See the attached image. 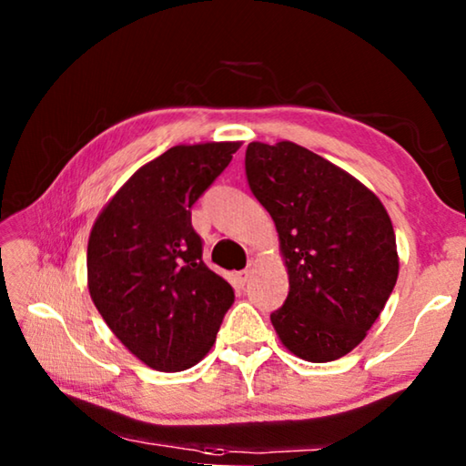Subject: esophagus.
<instances>
[{
  "mask_svg": "<svg viewBox=\"0 0 466 466\" xmlns=\"http://www.w3.org/2000/svg\"><path fill=\"white\" fill-rule=\"evenodd\" d=\"M236 278H238V281H240V283H247V281H248V278H250V265L247 267V269H242V271L236 273Z\"/></svg>",
  "mask_w": 466,
  "mask_h": 466,
  "instance_id": "1",
  "label": "esophagus"
}]
</instances>
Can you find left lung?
Returning <instances> with one entry per match:
<instances>
[{
	"instance_id": "1",
	"label": "left lung",
	"mask_w": 466,
	"mask_h": 466,
	"mask_svg": "<svg viewBox=\"0 0 466 466\" xmlns=\"http://www.w3.org/2000/svg\"><path fill=\"white\" fill-rule=\"evenodd\" d=\"M244 170L269 211L289 291L271 322L281 343L322 364L364 341L399 275L397 240L380 199L325 157L291 141H252Z\"/></svg>"
}]
</instances>
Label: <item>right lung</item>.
Here are the masks:
<instances>
[{"label": "right lung", "instance_id": "1", "mask_svg": "<svg viewBox=\"0 0 466 466\" xmlns=\"http://www.w3.org/2000/svg\"><path fill=\"white\" fill-rule=\"evenodd\" d=\"M238 147H170L119 188L90 232L92 302L133 356L160 372L195 366L234 304L230 283L203 263L191 208Z\"/></svg>", "mask_w": 466, "mask_h": 466}]
</instances>
